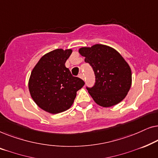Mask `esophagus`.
I'll return each mask as SVG.
<instances>
[{
  "label": "esophagus",
  "instance_id": "obj_1",
  "mask_svg": "<svg viewBox=\"0 0 158 158\" xmlns=\"http://www.w3.org/2000/svg\"><path fill=\"white\" fill-rule=\"evenodd\" d=\"M79 77H80V78L84 80V75L83 74V73H80V74H79Z\"/></svg>",
  "mask_w": 158,
  "mask_h": 158
}]
</instances>
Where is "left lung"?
<instances>
[{
    "label": "left lung",
    "instance_id": "8db88e82",
    "mask_svg": "<svg viewBox=\"0 0 158 158\" xmlns=\"http://www.w3.org/2000/svg\"><path fill=\"white\" fill-rule=\"evenodd\" d=\"M78 52L94 71L95 85L86 88L95 102L106 108L124 100L131 85V71L122 56L112 47L98 44Z\"/></svg>",
    "mask_w": 158,
    "mask_h": 158
}]
</instances>
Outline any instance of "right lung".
I'll return each mask as SVG.
<instances>
[{"mask_svg": "<svg viewBox=\"0 0 158 158\" xmlns=\"http://www.w3.org/2000/svg\"><path fill=\"white\" fill-rule=\"evenodd\" d=\"M72 52L71 49H57L45 54L31 73L30 95L36 104L48 113L58 114L70 109L77 91L85 85L64 65Z\"/></svg>", "mask_w": 158, "mask_h": 158, "instance_id": "add662e5", "label": "right lung"}]
</instances>
